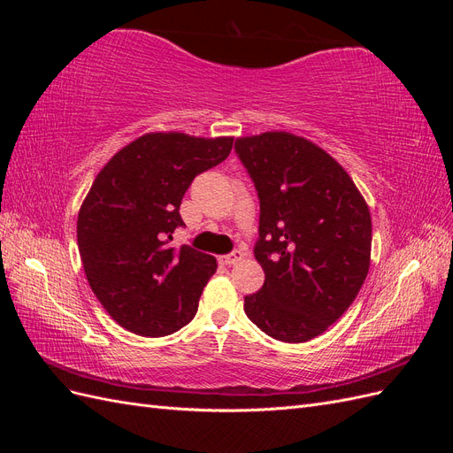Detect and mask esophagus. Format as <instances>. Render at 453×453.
<instances>
[{"label": "esophagus", "mask_w": 453, "mask_h": 453, "mask_svg": "<svg viewBox=\"0 0 453 453\" xmlns=\"http://www.w3.org/2000/svg\"><path fill=\"white\" fill-rule=\"evenodd\" d=\"M242 258H243V253L240 250H234V251H230L228 255H223L219 260H221V263L226 265V266H232V265H236L238 260H242Z\"/></svg>", "instance_id": "34e87169"}]
</instances>
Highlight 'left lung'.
I'll return each mask as SVG.
<instances>
[{
	"label": "left lung",
	"instance_id": "left-lung-1",
	"mask_svg": "<svg viewBox=\"0 0 453 453\" xmlns=\"http://www.w3.org/2000/svg\"><path fill=\"white\" fill-rule=\"evenodd\" d=\"M234 150L260 202L255 258L260 291L248 318L281 342H308L342 318L370 266L372 221L365 198L321 147L287 132L240 138Z\"/></svg>",
	"mask_w": 453,
	"mask_h": 453
}]
</instances>
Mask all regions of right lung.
I'll return each instance as SVG.
<instances>
[{"instance_id": "1", "label": "right lung", "mask_w": 453, "mask_h": 453, "mask_svg": "<svg viewBox=\"0 0 453 453\" xmlns=\"http://www.w3.org/2000/svg\"><path fill=\"white\" fill-rule=\"evenodd\" d=\"M234 138L145 134L109 160L81 205L77 245L90 289L111 318L140 336H166L196 315L211 255L181 245L180 205L202 172L221 164Z\"/></svg>"}]
</instances>
